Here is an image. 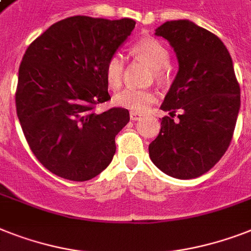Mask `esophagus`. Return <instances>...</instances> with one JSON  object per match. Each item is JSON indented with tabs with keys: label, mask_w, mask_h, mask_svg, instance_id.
I'll return each mask as SVG.
<instances>
[{
	"label": "esophagus",
	"mask_w": 251,
	"mask_h": 251,
	"mask_svg": "<svg viewBox=\"0 0 251 251\" xmlns=\"http://www.w3.org/2000/svg\"><path fill=\"white\" fill-rule=\"evenodd\" d=\"M140 117H142V115L138 113V112H130V120H131V121H138Z\"/></svg>",
	"instance_id": "34e87169"
}]
</instances>
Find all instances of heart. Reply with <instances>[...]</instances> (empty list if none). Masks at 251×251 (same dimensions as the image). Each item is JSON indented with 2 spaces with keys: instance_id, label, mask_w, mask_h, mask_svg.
<instances>
[{
  "instance_id": "heart-1",
  "label": "heart",
  "mask_w": 251,
  "mask_h": 251,
  "mask_svg": "<svg viewBox=\"0 0 251 251\" xmlns=\"http://www.w3.org/2000/svg\"><path fill=\"white\" fill-rule=\"evenodd\" d=\"M134 52L136 56L143 59L152 68L153 75L160 78L164 75L165 67H168L170 55L168 49L161 44L160 41L154 38L146 37L142 38L134 45ZM124 58L120 52H115L108 58L104 67V76L108 86L112 89H119L122 83V75H124ZM156 100V95L153 91L147 89H135L127 87L122 91L116 94L115 103L125 109H130L131 112H146Z\"/></svg>"
}]
</instances>
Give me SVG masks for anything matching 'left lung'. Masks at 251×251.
Here are the masks:
<instances>
[{"label":"left lung","mask_w":251,"mask_h":251,"mask_svg":"<svg viewBox=\"0 0 251 251\" xmlns=\"http://www.w3.org/2000/svg\"><path fill=\"white\" fill-rule=\"evenodd\" d=\"M154 34L170 42L179 71L161 105L170 116L161 120L150 157L173 178H197L221 160L232 140L241 104L233 63L219 37L189 20L166 22Z\"/></svg>","instance_id":"obj_1"}]
</instances>
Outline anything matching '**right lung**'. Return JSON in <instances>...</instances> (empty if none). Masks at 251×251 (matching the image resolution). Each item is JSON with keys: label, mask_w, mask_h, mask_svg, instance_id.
Segmentation results:
<instances>
[{"label": "right lung", "mask_w": 251, "mask_h": 251, "mask_svg": "<svg viewBox=\"0 0 251 251\" xmlns=\"http://www.w3.org/2000/svg\"><path fill=\"white\" fill-rule=\"evenodd\" d=\"M135 26L132 19L71 16L28 46L19 67L16 113L30 151L60 178L85 182L115 156L129 111L111 108L104 67Z\"/></svg>", "instance_id": "right-lung-1"}]
</instances>
